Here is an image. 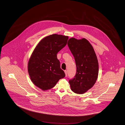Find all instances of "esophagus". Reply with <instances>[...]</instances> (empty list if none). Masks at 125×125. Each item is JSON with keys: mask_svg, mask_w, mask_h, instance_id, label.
I'll use <instances>...</instances> for the list:
<instances>
[{"mask_svg": "<svg viewBox=\"0 0 125 125\" xmlns=\"http://www.w3.org/2000/svg\"><path fill=\"white\" fill-rule=\"evenodd\" d=\"M64 72H65V75H66V76H67V70H65L64 71Z\"/></svg>", "mask_w": 125, "mask_h": 125, "instance_id": "34e87169", "label": "esophagus"}]
</instances>
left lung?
I'll return each mask as SVG.
<instances>
[{
  "instance_id": "obj_1",
  "label": "left lung",
  "mask_w": 125,
  "mask_h": 125,
  "mask_svg": "<svg viewBox=\"0 0 125 125\" xmlns=\"http://www.w3.org/2000/svg\"><path fill=\"white\" fill-rule=\"evenodd\" d=\"M67 45L75 58L77 72L69 80L71 90L82 94L92 88L97 79L98 63L92 46L86 39L70 38Z\"/></svg>"
}]
</instances>
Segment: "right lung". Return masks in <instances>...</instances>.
I'll list each match as a JSON object with an SVG mask.
<instances>
[{
	"label": "right lung",
	"instance_id": "right-lung-1",
	"mask_svg": "<svg viewBox=\"0 0 125 125\" xmlns=\"http://www.w3.org/2000/svg\"><path fill=\"white\" fill-rule=\"evenodd\" d=\"M68 36L58 34L42 39L29 59V77L36 86L43 90L53 88L60 79L65 77L57 58L58 52L66 46Z\"/></svg>",
	"mask_w": 125,
	"mask_h": 125
}]
</instances>
